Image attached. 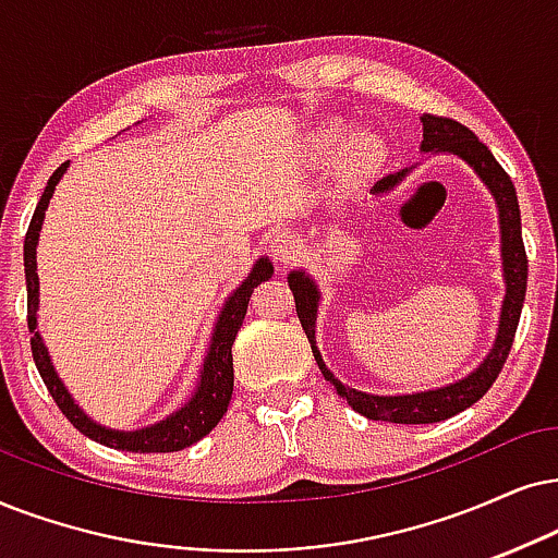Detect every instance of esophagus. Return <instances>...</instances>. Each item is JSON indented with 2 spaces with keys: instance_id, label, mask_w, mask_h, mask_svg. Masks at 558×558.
I'll return each instance as SVG.
<instances>
[{
  "instance_id": "esophagus-1",
  "label": "esophagus",
  "mask_w": 558,
  "mask_h": 558,
  "mask_svg": "<svg viewBox=\"0 0 558 558\" xmlns=\"http://www.w3.org/2000/svg\"><path fill=\"white\" fill-rule=\"evenodd\" d=\"M299 250H301V242H299V236L293 234V231H280V234H275L272 244H270L275 263H280V265H288L291 259H295Z\"/></svg>"
}]
</instances>
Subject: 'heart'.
Instances as JSON below:
<instances>
[{
  "label": "heart",
  "mask_w": 558,
  "mask_h": 558,
  "mask_svg": "<svg viewBox=\"0 0 558 558\" xmlns=\"http://www.w3.org/2000/svg\"><path fill=\"white\" fill-rule=\"evenodd\" d=\"M340 138H342L340 125H327V129L322 131V144L331 146V144H337ZM352 157H355L357 161H373L378 157V144L371 136L355 138V144H352Z\"/></svg>",
  "instance_id": "obj_1"
}]
</instances>
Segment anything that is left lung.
Here are the masks:
<instances>
[{
	"mask_svg": "<svg viewBox=\"0 0 558 558\" xmlns=\"http://www.w3.org/2000/svg\"><path fill=\"white\" fill-rule=\"evenodd\" d=\"M422 151H446L456 154L463 159L474 172L482 178V182L495 195L497 210H499V231H502V270H505V301L502 314H499V329L495 348L484 357L474 373L466 378L456 380V384L440 386L433 391H417L404 393V397H376V393H365L357 389H350L342 380L335 378L327 365L322 361V352L316 348V306H319V288L303 270H293L288 275V286H291L295 299V314H299L301 327L306 331L308 342H312V352L319 365L322 376L335 386L337 393L348 401V404L361 412L368 420L380 422H397V425H429V422H442L453 414L463 412V409L476 404L486 391L492 389L499 371L510 355L514 329H518L520 312H523L525 301V283H527V257L523 244V229H520V206L518 193L510 174L499 167L486 146L471 133L466 125L450 121V118L440 116H422ZM409 169H401L397 174L378 180L373 185V195H384L399 185L407 178Z\"/></svg>",
	"mask_w": 558,
	"mask_h": 558,
	"instance_id": "left-lung-1",
	"label": "left lung"
}]
</instances>
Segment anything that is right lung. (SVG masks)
Returning a JSON list of instances; mask_svg holds the SVG:
<instances>
[{
    "label": "right lung",
    "instance_id": "add662e5",
    "mask_svg": "<svg viewBox=\"0 0 558 558\" xmlns=\"http://www.w3.org/2000/svg\"><path fill=\"white\" fill-rule=\"evenodd\" d=\"M69 161L56 169L48 180V185L40 195L38 206H35L33 221L27 227L25 234V283H27V329H31V348H33V361L38 368L40 378H44L48 393H51L56 404L63 412L72 425L80 429L82 435L92 437L100 446L116 448V450H129V453H172V450H182L193 442L206 437L218 422H221L223 412H227L231 391H234V357H231V344L236 340V331L242 327L246 303L255 288L272 275V263L267 257H259L257 265L252 267L250 278L229 295V301L223 303L221 314H218L214 337H210V348L203 363L201 380H197V389L193 397L182 409L174 414H169L167 420L157 422L151 427L133 429V433H123V429H108L97 425L95 420H89L82 412L80 404H74L72 393L66 391V386L61 384L59 373H56L51 355H48L44 340H40L38 331V272H35V246H38L40 227H44L48 201H51L56 185L66 172Z\"/></svg>",
    "mask_w": 558,
    "mask_h": 558
}]
</instances>
